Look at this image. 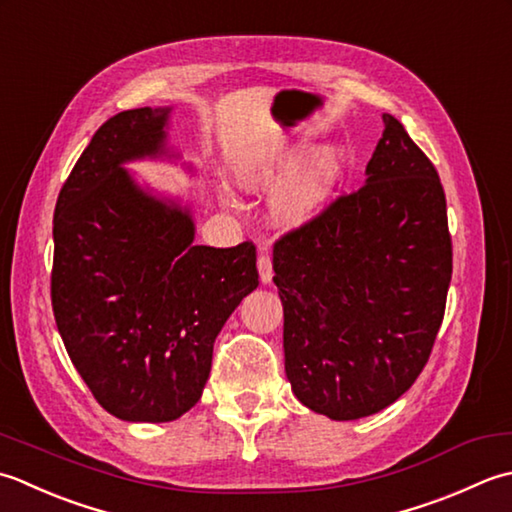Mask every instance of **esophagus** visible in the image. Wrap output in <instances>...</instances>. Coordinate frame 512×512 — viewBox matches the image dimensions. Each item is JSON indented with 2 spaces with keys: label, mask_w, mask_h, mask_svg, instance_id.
Returning <instances> with one entry per match:
<instances>
[{
  "label": "esophagus",
  "mask_w": 512,
  "mask_h": 512,
  "mask_svg": "<svg viewBox=\"0 0 512 512\" xmlns=\"http://www.w3.org/2000/svg\"><path fill=\"white\" fill-rule=\"evenodd\" d=\"M258 274H260V280H263L265 285L271 283V278H274V267H271V256H269V252H267L265 247L260 249V254H258Z\"/></svg>",
  "instance_id": "1"
}]
</instances>
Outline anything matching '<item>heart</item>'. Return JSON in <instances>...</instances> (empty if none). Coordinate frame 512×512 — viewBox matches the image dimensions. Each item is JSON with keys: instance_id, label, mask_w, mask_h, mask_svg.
<instances>
[{"instance_id": "1", "label": "heart", "mask_w": 512, "mask_h": 512, "mask_svg": "<svg viewBox=\"0 0 512 512\" xmlns=\"http://www.w3.org/2000/svg\"><path fill=\"white\" fill-rule=\"evenodd\" d=\"M296 163L298 156L287 154L245 176V183L252 187L276 185L283 176H287L276 190L274 212L280 221L289 225H298L314 218L329 201L333 187H336L342 174V154L336 148L316 152L311 159L300 163L298 168Z\"/></svg>"}]
</instances>
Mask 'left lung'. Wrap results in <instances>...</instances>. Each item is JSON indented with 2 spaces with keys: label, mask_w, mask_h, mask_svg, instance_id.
<instances>
[{
  "label": "left lung",
  "mask_w": 512,
  "mask_h": 512,
  "mask_svg": "<svg viewBox=\"0 0 512 512\" xmlns=\"http://www.w3.org/2000/svg\"><path fill=\"white\" fill-rule=\"evenodd\" d=\"M384 132L367 183L274 245L285 371L296 398L331 420L387 409L422 373L453 274L446 196L404 125Z\"/></svg>",
  "instance_id": "1"
}]
</instances>
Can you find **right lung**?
<instances>
[{
	"label": "right lung",
	"mask_w": 512,
	"mask_h": 512,
	"mask_svg": "<svg viewBox=\"0 0 512 512\" xmlns=\"http://www.w3.org/2000/svg\"><path fill=\"white\" fill-rule=\"evenodd\" d=\"M170 108L114 114L61 187L50 298L75 369L125 422H172L201 400L218 331L258 287L256 247L194 245L187 210L121 163L163 152Z\"/></svg>",
	"instance_id": "1"
}]
</instances>
